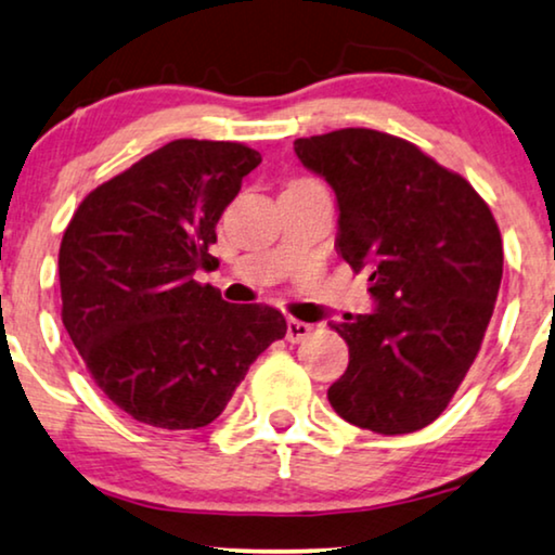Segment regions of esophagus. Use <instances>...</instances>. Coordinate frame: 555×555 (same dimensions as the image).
Listing matches in <instances>:
<instances>
[{"instance_id": "34e87169", "label": "esophagus", "mask_w": 555, "mask_h": 555, "mask_svg": "<svg viewBox=\"0 0 555 555\" xmlns=\"http://www.w3.org/2000/svg\"><path fill=\"white\" fill-rule=\"evenodd\" d=\"M310 333H313V325L306 323V321H295V318H287V340L291 344H300V340H306Z\"/></svg>"}]
</instances>
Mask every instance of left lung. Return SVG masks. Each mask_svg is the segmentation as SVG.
I'll list each match as a JSON object with an SVG mask.
<instances>
[{
	"mask_svg": "<svg viewBox=\"0 0 555 555\" xmlns=\"http://www.w3.org/2000/svg\"><path fill=\"white\" fill-rule=\"evenodd\" d=\"M338 204L336 249L366 272L374 313L333 323L348 369L328 389L340 420L406 435L444 412L480 351L503 278L495 217L460 173L371 128L295 141Z\"/></svg>",
	"mask_w": 555,
	"mask_h": 555,
	"instance_id": "1",
	"label": "left lung"
}]
</instances>
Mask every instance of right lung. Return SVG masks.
<instances>
[{
	"label": "right lung",
	"instance_id": "1",
	"mask_svg": "<svg viewBox=\"0 0 555 555\" xmlns=\"http://www.w3.org/2000/svg\"><path fill=\"white\" fill-rule=\"evenodd\" d=\"M262 156L179 139L93 189L60 245L63 323L118 409L158 429H199L224 412L249 363L283 338L270 306H234L215 270V227Z\"/></svg>",
	"mask_w": 555,
	"mask_h": 555
}]
</instances>
